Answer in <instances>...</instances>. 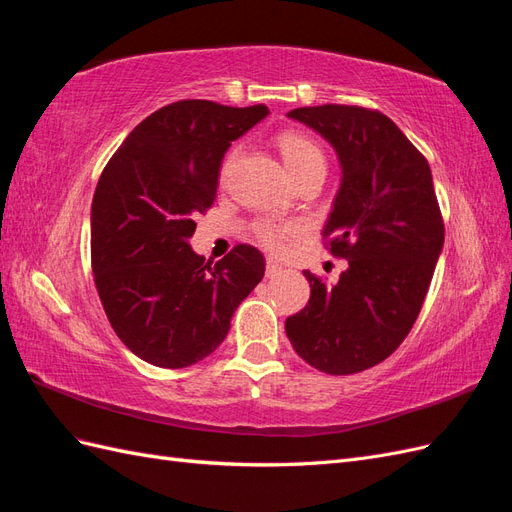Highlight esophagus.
Listing matches in <instances>:
<instances>
[{
  "mask_svg": "<svg viewBox=\"0 0 512 512\" xmlns=\"http://www.w3.org/2000/svg\"><path fill=\"white\" fill-rule=\"evenodd\" d=\"M284 271V267L280 265V262H275V260H267V267H265V275L267 277H275V275H280Z\"/></svg>",
  "mask_w": 512,
  "mask_h": 512,
  "instance_id": "obj_1",
  "label": "esophagus"
}]
</instances>
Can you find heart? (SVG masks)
<instances>
[{
  "label": "heart",
  "mask_w": 512,
  "mask_h": 512,
  "mask_svg": "<svg viewBox=\"0 0 512 512\" xmlns=\"http://www.w3.org/2000/svg\"><path fill=\"white\" fill-rule=\"evenodd\" d=\"M277 147H280L284 162L294 179H303L307 175H322L327 170V156H324L322 147L314 141L312 136L303 132H282L277 136ZM241 153V145H232L220 164V181L226 183L232 168H235ZM299 232V224H284V222H271L262 220L256 224L254 235L256 239L269 247L273 252H284L288 241Z\"/></svg>",
  "instance_id": "heart-1"
}]
</instances>
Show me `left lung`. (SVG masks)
<instances>
[{
  "mask_svg": "<svg viewBox=\"0 0 512 512\" xmlns=\"http://www.w3.org/2000/svg\"><path fill=\"white\" fill-rule=\"evenodd\" d=\"M288 115L327 138L342 162L322 241L348 269L335 284L305 271L312 294L286 335L318 371L359 374L391 356L421 314L444 245L431 170L376 108L322 104Z\"/></svg>",
  "mask_w": 512,
  "mask_h": 512,
  "instance_id": "1",
  "label": "left lung"
}]
</instances>
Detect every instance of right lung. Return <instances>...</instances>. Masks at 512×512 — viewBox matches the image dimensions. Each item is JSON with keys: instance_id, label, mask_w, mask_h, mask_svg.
I'll return each instance as SVG.
<instances>
[{"instance_id": "1", "label": "right lung", "mask_w": 512, "mask_h": 512, "mask_svg": "<svg viewBox=\"0 0 512 512\" xmlns=\"http://www.w3.org/2000/svg\"><path fill=\"white\" fill-rule=\"evenodd\" d=\"M265 104L179 100L151 113L104 166L91 205V271L108 322L143 361L179 369L218 348L265 258L239 243L211 265L192 252L224 151Z\"/></svg>"}]
</instances>
